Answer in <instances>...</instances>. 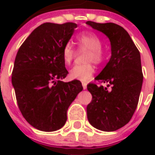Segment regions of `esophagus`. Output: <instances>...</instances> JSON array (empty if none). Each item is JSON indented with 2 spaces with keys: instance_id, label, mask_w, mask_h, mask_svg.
<instances>
[{
  "instance_id": "1",
  "label": "esophagus",
  "mask_w": 155,
  "mask_h": 155,
  "mask_svg": "<svg viewBox=\"0 0 155 155\" xmlns=\"http://www.w3.org/2000/svg\"><path fill=\"white\" fill-rule=\"evenodd\" d=\"M82 85H83V88H84V90H85V89H87V84L86 83H82Z\"/></svg>"
}]
</instances>
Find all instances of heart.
Here are the masks:
<instances>
[{"label":"heart","mask_w":155,"mask_h":155,"mask_svg":"<svg viewBox=\"0 0 155 155\" xmlns=\"http://www.w3.org/2000/svg\"><path fill=\"white\" fill-rule=\"evenodd\" d=\"M77 41L81 50H87L89 53L86 56V62L99 64L104 58L102 51L103 42L97 34L93 33H84L78 35ZM76 56V50L71 43H66L63 48V58L66 64H71ZM94 73V67L91 64L84 65H77L71 70L70 77L72 79L87 82Z\"/></svg>","instance_id":"obj_1"}]
</instances>
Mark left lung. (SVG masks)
I'll use <instances>...</instances> for the list:
<instances>
[{
    "label": "left lung",
    "mask_w": 155,
    "mask_h": 155,
    "mask_svg": "<svg viewBox=\"0 0 155 155\" xmlns=\"http://www.w3.org/2000/svg\"><path fill=\"white\" fill-rule=\"evenodd\" d=\"M86 24L105 34L111 46L110 60L95 79L108 84L107 87L111 85V89L87 85L92 95L87 105L88 121L99 130L116 131L130 121L138 104L143 82L140 51L121 26L93 21Z\"/></svg>",
    "instance_id": "1"
}]
</instances>
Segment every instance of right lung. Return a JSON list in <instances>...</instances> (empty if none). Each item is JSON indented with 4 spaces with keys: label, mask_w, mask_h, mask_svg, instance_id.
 <instances>
[{
    "label": "right lung",
    "mask_w": 155,
    "mask_h": 155,
    "mask_svg": "<svg viewBox=\"0 0 155 155\" xmlns=\"http://www.w3.org/2000/svg\"><path fill=\"white\" fill-rule=\"evenodd\" d=\"M77 27L72 22L40 25L23 42L15 58L12 84L19 109L27 122L41 131L62 128L68 108L83 91L79 80L62 81L68 74L63 48Z\"/></svg>",
    "instance_id": "add662e5"
}]
</instances>
